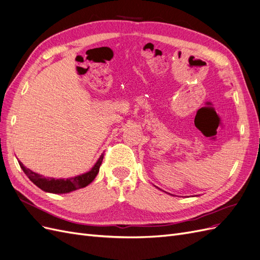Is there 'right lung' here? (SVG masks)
Listing matches in <instances>:
<instances>
[{
  "mask_svg": "<svg viewBox=\"0 0 260 260\" xmlns=\"http://www.w3.org/2000/svg\"><path fill=\"white\" fill-rule=\"evenodd\" d=\"M104 154L100 155L96 164L93 166L89 172L84 173L79 176H75V177L67 178V179H55V178H46L44 176H42L38 173L32 172L31 170L27 169L26 166L18 161L22 171L28 176V178L38 186L40 189H42L45 192H49V193H55V194H61V193H69L71 191L78 190L81 188H84L88 186L89 183L95 179L99 172V167L103 163Z\"/></svg>",
  "mask_w": 260,
  "mask_h": 260,
  "instance_id": "1",
  "label": "right lung"
}]
</instances>
